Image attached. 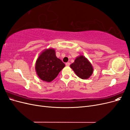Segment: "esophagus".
Here are the masks:
<instances>
[{
  "label": "esophagus",
  "mask_w": 130,
  "mask_h": 130,
  "mask_svg": "<svg viewBox=\"0 0 130 130\" xmlns=\"http://www.w3.org/2000/svg\"><path fill=\"white\" fill-rule=\"evenodd\" d=\"M70 65V63L69 62H67L66 63V66H69Z\"/></svg>",
  "instance_id": "34e87169"
}]
</instances>
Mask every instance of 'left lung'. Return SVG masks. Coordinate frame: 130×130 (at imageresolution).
Wrapping results in <instances>:
<instances>
[{
    "label": "left lung",
    "instance_id": "left-lung-1",
    "mask_svg": "<svg viewBox=\"0 0 130 130\" xmlns=\"http://www.w3.org/2000/svg\"><path fill=\"white\" fill-rule=\"evenodd\" d=\"M70 67L78 77L84 80L91 76L94 70L91 63L82 55L77 57Z\"/></svg>",
    "mask_w": 130,
    "mask_h": 130
}]
</instances>
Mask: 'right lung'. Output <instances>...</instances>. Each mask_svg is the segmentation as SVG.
Returning <instances> with one entry per match:
<instances>
[{
	"label": "right lung",
	"mask_w": 130,
	"mask_h": 130,
	"mask_svg": "<svg viewBox=\"0 0 130 130\" xmlns=\"http://www.w3.org/2000/svg\"><path fill=\"white\" fill-rule=\"evenodd\" d=\"M65 64L56 56L53 48L46 49L40 54L35 63V70L42 81L50 82L55 78Z\"/></svg>",
	"instance_id": "add662e5"
}]
</instances>
